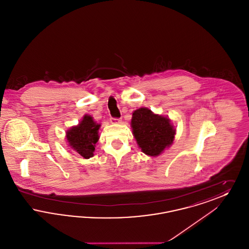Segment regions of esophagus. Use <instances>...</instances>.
<instances>
[{"label": "esophagus", "instance_id": "1", "mask_svg": "<svg viewBox=\"0 0 249 249\" xmlns=\"http://www.w3.org/2000/svg\"><path fill=\"white\" fill-rule=\"evenodd\" d=\"M111 122L113 124H120L122 122V119H111Z\"/></svg>", "mask_w": 249, "mask_h": 249}]
</instances>
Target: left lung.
I'll return each instance as SVG.
<instances>
[{
    "mask_svg": "<svg viewBox=\"0 0 249 249\" xmlns=\"http://www.w3.org/2000/svg\"><path fill=\"white\" fill-rule=\"evenodd\" d=\"M130 127L142 153L150 157L161 154L172 145L177 134L171 119L155 114L146 107L133 111Z\"/></svg>",
    "mask_w": 249,
    "mask_h": 249,
    "instance_id": "left-lung-1",
    "label": "left lung"
}]
</instances>
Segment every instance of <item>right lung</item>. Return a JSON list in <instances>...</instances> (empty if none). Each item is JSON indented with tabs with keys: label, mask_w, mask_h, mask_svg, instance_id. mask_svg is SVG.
<instances>
[{
	"label": "right lung",
	"mask_w": 249,
	"mask_h": 249,
	"mask_svg": "<svg viewBox=\"0 0 249 249\" xmlns=\"http://www.w3.org/2000/svg\"><path fill=\"white\" fill-rule=\"evenodd\" d=\"M100 128L101 124L94 121L91 116L85 115L76 126H72L66 131L65 137L68 145L84 159L93 157L96 143L100 138Z\"/></svg>",
	"instance_id": "1"
}]
</instances>
